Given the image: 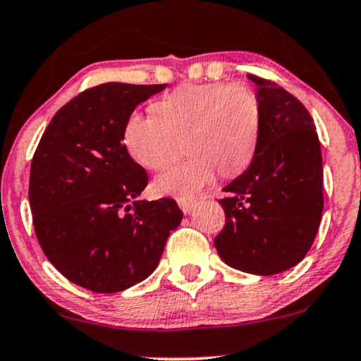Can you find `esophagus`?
<instances>
[{"mask_svg":"<svg viewBox=\"0 0 361 361\" xmlns=\"http://www.w3.org/2000/svg\"><path fill=\"white\" fill-rule=\"evenodd\" d=\"M178 205L183 210V214H190L193 210L195 202H192V200H178Z\"/></svg>","mask_w":361,"mask_h":361,"instance_id":"34e87169","label":"esophagus"}]
</instances>
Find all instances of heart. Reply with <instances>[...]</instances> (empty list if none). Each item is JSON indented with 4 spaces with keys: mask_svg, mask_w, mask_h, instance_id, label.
Wrapping results in <instances>:
<instances>
[{
    "mask_svg": "<svg viewBox=\"0 0 361 361\" xmlns=\"http://www.w3.org/2000/svg\"><path fill=\"white\" fill-rule=\"evenodd\" d=\"M262 106L245 84H186L153 104V114L134 112L124 126V145L134 161L151 171L169 166L183 146L190 156L159 175L154 190L192 200L216 173L235 175L257 146Z\"/></svg>",
    "mask_w": 361,
    "mask_h": 361,
    "instance_id": "b5f03b06",
    "label": "heart"
}]
</instances>
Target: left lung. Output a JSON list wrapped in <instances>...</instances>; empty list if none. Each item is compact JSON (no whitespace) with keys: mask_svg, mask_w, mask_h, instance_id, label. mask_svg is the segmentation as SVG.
<instances>
[{"mask_svg":"<svg viewBox=\"0 0 361 361\" xmlns=\"http://www.w3.org/2000/svg\"><path fill=\"white\" fill-rule=\"evenodd\" d=\"M262 106L249 168L219 200L224 230L215 237L225 264L257 276L279 274L306 257L323 215V159L305 106L274 82L247 75Z\"/></svg>","mask_w":361,"mask_h":361,"instance_id":"1","label":"left lung"}]
</instances>
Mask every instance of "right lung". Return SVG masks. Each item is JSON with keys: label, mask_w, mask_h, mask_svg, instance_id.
I'll return each instance as SVG.
<instances>
[{"label": "right lung", "mask_w": 361, "mask_h": 361, "mask_svg": "<svg viewBox=\"0 0 361 361\" xmlns=\"http://www.w3.org/2000/svg\"><path fill=\"white\" fill-rule=\"evenodd\" d=\"M164 87L87 89L38 142L28 188L35 233L56 271L80 288L119 293L145 281L183 219L173 198L137 200L147 175L123 145L128 117Z\"/></svg>", "instance_id": "obj_1"}]
</instances>
